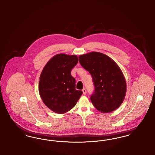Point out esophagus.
Returning a JSON list of instances; mask_svg holds the SVG:
<instances>
[{
	"instance_id": "34e87169",
	"label": "esophagus",
	"mask_w": 155,
	"mask_h": 155,
	"mask_svg": "<svg viewBox=\"0 0 155 155\" xmlns=\"http://www.w3.org/2000/svg\"><path fill=\"white\" fill-rule=\"evenodd\" d=\"M86 92H87V91H86V89H82V93H83V94H84V95H86Z\"/></svg>"
}]
</instances>
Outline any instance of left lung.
<instances>
[{"label": "left lung", "mask_w": 155, "mask_h": 155, "mask_svg": "<svg viewBox=\"0 0 155 155\" xmlns=\"http://www.w3.org/2000/svg\"><path fill=\"white\" fill-rule=\"evenodd\" d=\"M79 61L91 74L95 91L90 99L97 110L110 113L123 103L127 86L124 76L117 63L99 52L81 54Z\"/></svg>", "instance_id": "left-lung-1"}]
</instances>
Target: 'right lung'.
I'll use <instances>...</instances> for the list:
<instances>
[{"label": "right lung", "mask_w": 155, "mask_h": 155, "mask_svg": "<svg viewBox=\"0 0 155 155\" xmlns=\"http://www.w3.org/2000/svg\"><path fill=\"white\" fill-rule=\"evenodd\" d=\"M78 61L76 55L58 54L49 60L40 75L39 92L45 104L53 112L64 114L73 109L82 94L75 89L71 75Z\"/></svg>", "instance_id": "right-lung-1"}]
</instances>
